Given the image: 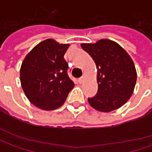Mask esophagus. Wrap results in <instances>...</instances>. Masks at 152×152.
<instances>
[{
    "label": "esophagus",
    "instance_id": "esophagus-1",
    "mask_svg": "<svg viewBox=\"0 0 152 152\" xmlns=\"http://www.w3.org/2000/svg\"><path fill=\"white\" fill-rule=\"evenodd\" d=\"M85 77H82V78H80V79H79V84H83L84 82H85Z\"/></svg>",
    "mask_w": 152,
    "mask_h": 152
}]
</instances>
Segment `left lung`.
<instances>
[{"label": "left lung", "mask_w": 152, "mask_h": 152, "mask_svg": "<svg viewBox=\"0 0 152 152\" xmlns=\"http://www.w3.org/2000/svg\"><path fill=\"white\" fill-rule=\"evenodd\" d=\"M81 47L92 57L97 68L98 91L96 96L88 99L90 105L102 113L124 106L131 97L137 79L130 56L117 42L107 39L84 43Z\"/></svg>", "instance_id": "obj_1"}]
</instances>
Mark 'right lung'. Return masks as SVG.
Returning <instances> with one entry per match:
<instances>
[{
  "label": "right lung",
  "mask_w": 152,
  "mask_h": 152,
  "mask_svg": "<svg viewBox=\"0 0 152 152\" xmlns=\"http://www.w3.org/2000/svg\"><path fill=\"white\" fill-rule=\"evenodd\" d=\"M69 44L47 39L25 56L20 68V82L28 101L45 111L60 107L74 86L67 73L64 59Z\"/></svg>",
  "instance_id": "1"
}]
</instances>
